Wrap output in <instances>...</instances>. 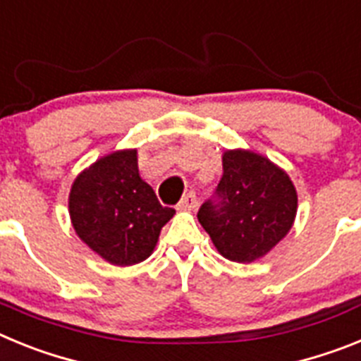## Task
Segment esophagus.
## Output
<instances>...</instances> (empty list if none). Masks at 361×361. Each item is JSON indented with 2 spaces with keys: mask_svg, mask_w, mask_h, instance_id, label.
Returning a JSON list of instances; mask_svg holds the SVG:
<instances>
[{
  "mask_svg": "<svg viewBox=\"0 0 361 361\" xmlns=\"http://www.w3.org/2000/svg\"><path fill=\"white\" fill-rule=\"evenodd\" d=\"M196 207H198V200H196V194L187 192L183 198H181L178 209H180V211H194Z\"/></svg>",
  "mask_w": 361,
  "mask_h": 361,
  "instance_id": "obj_1",
  "label": "esophagus"
}]
</instances>
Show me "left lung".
<instances>
[{"mask_svg": "<svg viewBox=\"0 0 361 361\" xmlns=\"http://www.w3.org/2000/svg\"><path fill=\"white\" fill-rule=\"evenodd\" d=\"M219 202L203 203L198 219L224 258L252 263L267 256L294 225L298 192L289 174L249 149L225 150Z\"/></svg>", "mask_w": 361, "mask_h": 361, "instance_id": "left-lung-1", "label": "left lung"}]
</instances>
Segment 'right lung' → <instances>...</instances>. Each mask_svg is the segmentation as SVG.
<instances>
[{
	"instance_id": "1",
	"label": "right lung",
	"mask_w": 361,
	"mask_h": 361,
	"mask_svg": "<svg viewBox=\"0 0 361 361\" xmlns=\"http://www.w3.org/2000/svg\"><path fill=\"white\" fill-rule=\"evenodd\" d=\"M68 214L89 249L112 265L128 267L152 255L161 227L176 211L161 207L142 180L137 150L121 149L78 174L68 194Z\"/></svg>"
}]
</instances>
